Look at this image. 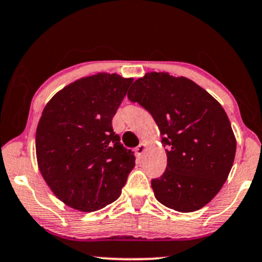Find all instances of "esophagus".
I'll use <instances>...</instances> for the list:
<instances>
[{
    "instance_id": "obj_1",
    "label": "esophagus",
    "mask_w": 262,
    "mask_h": 262,
    "mask_svg": "<svg viewBox=\"0 0 262 262\" xmlns=\"http://www.w3.org/2000/svg\"><path fill=\"white\" fill-rule=\"evenodd\" d=\"M145 147H146V145H145L144 142H141V144L139 145L137 148H135V154H137L138 157H141L142 154H144V151H145Z\"/></svg>"
}]
</instances>
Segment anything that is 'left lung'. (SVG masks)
<instances>
[{"label": "left lung", "instance_id": "left-lung-1", "mask_svg": "<svg viewBox=\"0 0 262 262\" xmlns=\"http://www.w3.org/2000/svg\"><path fill=\"white\" fill-rule=\"evenodd\" d=\"M128 99L150 112L167 147L165 171L151 181L155 197L181 213L203 208L221 190L236 155L223 106L193 81L168 72H147Z\"/></svg>", "mask_w": 262, "mask_h": 262}]
</instances>
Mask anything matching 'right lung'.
I'll use <instances>...</instances> for the list:
<instances>
[{
	"label": "right lung",
	"mask_w": 262,
	"mask_h": 262,
	"mask_svg": "<svg viewBox=\"0 0 262 262\" xmlns=\"http://www.w3.org/2000/svg\"><path fill=\"white\" fill-rule=\"evenodd\" d=\"M133 78L100 74L72 82L53 97L36 129L39 171L53 193L79 211L120 197L135 156L112 129Z\"/></svg>",
	"instance_id": "add662e5"
}]
</instances>
